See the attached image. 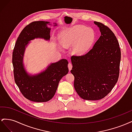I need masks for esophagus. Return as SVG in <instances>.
Wrapping results in <instances>:
<instances>
[{"mask_svg":"<svg viewBox=\"0 0 132 132\" xmlns=\"http://www.w3.org/2000/svg\"><path fill=\"white\" fill-rule=\"evenodd\" d=\"M72 67H73V65L72 64H71V63H69L68 64V68H69V71L71 70V69H72Z\"/></svg>","mask_w":132,"mask_h":132,"instance_id":"34e87169","label":"esophagus"}]
</instances>
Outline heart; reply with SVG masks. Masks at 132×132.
Returning <instances> with one entry per match:
<instances>
[{
	"label": "heart",
	"instance_id": "heart-1",
	"mask_svg": "<svg viewBox=\"0 0 132 132\" xmlns=\"http://www.w3.org/2000/svg\"><path fill=\"white\" fill-rule=\"evenodd\" d=\"M96 35L90 27L77 25L63 31L59 39L63 47H73V53L78 55L85 54L94 45Z\"/></svg>",
	"mask_w": 132,
	"mask_h": 132
}]
</instances>
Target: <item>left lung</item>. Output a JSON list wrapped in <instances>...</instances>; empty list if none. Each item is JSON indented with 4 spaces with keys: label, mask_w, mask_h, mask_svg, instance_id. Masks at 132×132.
Here are the masks:
<instances>
[{
    "label": "left lung",
    "mask_w": 132,
    "mask_h": 132,
    "mask_svg": "<svg viewBox=\"0 0 132 132\" xmlns=\"http://www.w3.org/2000/svg\"><path fill=\"white\" fill-rule=\"evenodd\" d=\"M101 36L88 53L71 57L75 90L86 100H98L112 90L118 81L121 50L114 34L101 22L94 21Z\"/></svg>",
    "instance_id": "left-lung-1"
}]
</instances>
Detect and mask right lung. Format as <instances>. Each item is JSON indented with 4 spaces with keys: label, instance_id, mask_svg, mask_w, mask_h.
Instances as JSON below:
<instances>
[{
    "label": "right lung",
    "instance_id": "right-lung-1",
    "mask_svg": "<svg viewBox=\"0 0 132 132\" xmlns=\"http://www.w3.org/2000/svg\"><path fill=\"white\" fill-rule=\"evenodd\" d=\"M57 26L56 23H53ZM48 21L31 22L21 32L15 43L13 52L14 75L16 84L23 95L30 101L45 102L50 101L55 95L61 79L69 71L67 59L51 63L42 72L35 75L27 72L23 63L26 47L35 38L50 40L51 28Z\"/></svg>",
    "mask_w": 132,
    "mask_h": 132
}]
</instances>
